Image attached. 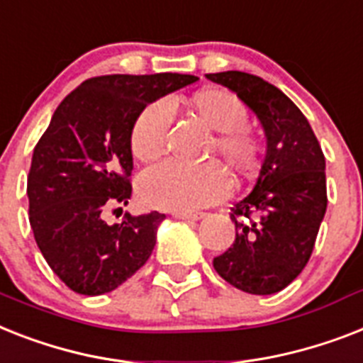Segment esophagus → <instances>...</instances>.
<instances>
[{
	"label": "esophagus",
	"mask_w": 363,
	"mask_h": 363,
	"mask_svg": "<svg viewBox=\"0 0 363 363\" xmlns=\"http://www.w3.org/2000/svg\"><path fill=\"white\" fill-rule=\"evenodd\" d=\"M173 216L179 218V220H201L205 214L203 212H175Z\"/></svg>",
	"instance_id": "34e87169"
}]
</instances>
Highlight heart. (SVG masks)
Wrapping results in <instances>:
<instances>
[{"label":"heart","instance_id":"obj_1","mask_svg":"<svg viewBox=\"0 0 363 363\" xmlns=\"http://www.w3.org/2000/svg\"><path fill=\"white\" fill-rule=\"evenodd\" d=\"M188 110L216 132L208 145V158H218L238 179L257 172L263 143L248 123V108L235 93L208 87L188 99ZM172 125V108L166 102H151L135 117L130 130V151L140 162H152L166 149ZM222 164L208 162L199 167H184L173 162L151 167L141 175L138 191L149 207L173 212H191L222 201L231 190Z\"/></svg>","mask_w":363,"mask_h":363}]
</instances>
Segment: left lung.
<instances>
[{
    "label": "left lung",
    "instance_id": "8db88e82",
    "mask_svg": "<svg viewBox=\"0 0 363 363\" xmlns=\"http://www.w3.org/2000/svg\"><path fill=\"white\" fill-rule=\"evenodd\" d=\"M207 78L235 91L267 135L257 182L231 208L235 242L212 264L244 293L274 294L304 270L313 252L328 203L325 155L304 113L276 85L238 70Z\"/></svg>",
    "mask_w": 363,
    "mask_h": 363
}]
</instances>
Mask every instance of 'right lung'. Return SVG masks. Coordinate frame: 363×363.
I'll return each instance as SVG.
<instances>
[{
  "label": "right lung",
  "mask_w": 363,
  "mask_h": 363,
  "mask_svg": "<svg viewBox=\"0 0 363 363\" xmlns=\"http://www.w3.org/2000/svg\"><path fill=\"white\" fill-rule=\"evenodd\" d=\"M196 79L173 72L96 76L54 111L29 167V223L46 263L74 293H110L151 257L166 214L126 212L113 225L104 214L132 196L135 117L147 104Z\"/></svg>",
  "instance_id": "add662e5"
}]
</instances>
